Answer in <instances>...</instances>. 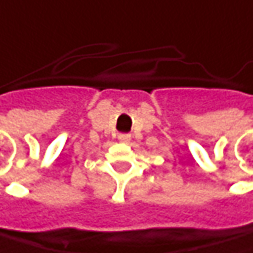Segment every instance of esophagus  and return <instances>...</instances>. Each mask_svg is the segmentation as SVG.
I'll return each instance as SVG.
<instances>
[{"instance_id": "esophagus-1", "label": "esophagus", "mask_w": 253, "mask_h": 253, "mask_svg": "<svg viewBox=\"0 0 253 253\" xmlns=\"http://www.w3.org/2000/svg\"><path fill=\"white\" fill-rule=\"evenodd\" d=\"M130 134H119V141H122V143H128L130 141Z\"/></svg>"}]
</instances>
